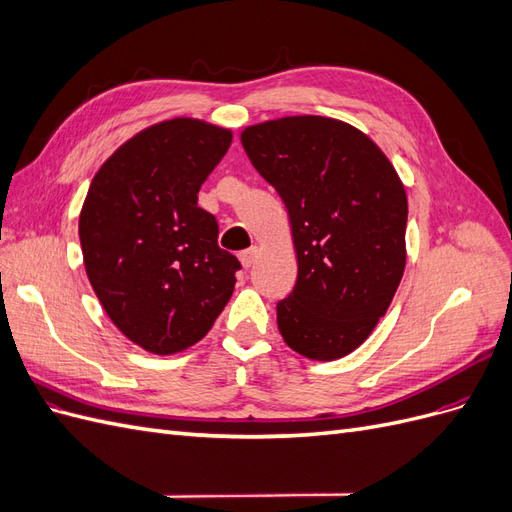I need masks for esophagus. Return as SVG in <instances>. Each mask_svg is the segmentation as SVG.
I'll list each match as a JSON object with an SVG mask.
<instances>
[{"mask_svg": "<svg viewBox=\"0 0 512 512\" xmlns=\"http://www.w3.org/2000/svg\"><path fill=\"white\" fill-rule=\"evenodd\" d=\"M256 258H258V247H250V250H245V252L239 254V260H241V265L245 269H250L256 262Z\"/></svg>", "mask_w": 512, "mask_h": 512, "instance_id": "esophagus-1", "label": "esophagus"}]
</instances>
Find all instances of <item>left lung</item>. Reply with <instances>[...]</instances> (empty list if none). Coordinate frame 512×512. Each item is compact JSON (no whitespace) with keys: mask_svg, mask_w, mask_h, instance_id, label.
<instances>
[{"mask_svg":"<svg viewBox=\"0 0 512 512\" xmlns=\"http://www.w3.org/2000/svg\"><path fill=\"white\" fill-rule=\"evenodd\" d=\"M241 143L292 226L299 273L277 303L284 342L314 361L350 354L386 314L404 275V185L371 138L337 119L265 121Z\"/></svg>","mask_w":512,"mask_h":512,"instance_id":"1","label":"left lung"}]
</instances>
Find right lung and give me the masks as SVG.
I'll return each instance as SVG.
<instances>
[{
    "label": "right lung",
    "mask_w": 512,
    "mask_h": 512,
    "mask_svg": "<svg viewBox=\"0 0 512 512\" xmlns=\"http://www.w3.org/2000/svg\"><path fill=\"white\" fill-rule=\"evenodd\" d=\"M230 141L205 121H162L123 143L89 185L79 220L87 277L115 327L147 352L200 342L235 290L241 262L198 207Z\"/></svg>",
    "instance_id": "add662e5"
}]
</instances>
